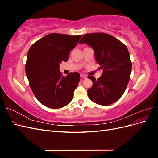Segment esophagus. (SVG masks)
Listing matches in <instances>:
<instances>
[{
  "mask_svg": "<svg viewBox=\"0 0 158 158\" xmlns=\"http://www.w3.org/2000/svg\"><path fill=\"white\" fill-rule=\"evenodd\" d=\"M80 77L82 78H86L87 76H86V75L83 74H80Z\"/></svg>",
  "mask_w": 158,
  "mask_h": 158,
  "instance_id": "esophagus-1",
  "label": "esophagus"
}]
</instances>
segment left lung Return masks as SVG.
Here are the masks:
<instances>
[{
	"instance_id": "8db88e82",
	"label": "left lung",
	"mask_w": 158,
	"mask_h": 158,
	"mask_svg": "<svg viewBox=\"0 0 158 158\" xmlns=\"http://www.w3.org/2000/svg\"><path fill=\"white\" fill-rule=\"evenodd\" d=\"M79 44H86L94 50L95 58L103 73L95 80L88 76L93 85L88 89L93 102L109 106L120 98L127 87L132 70V63L127 46L114 37L106 33L85 34Z\"/></svg>"
}]
</instances>
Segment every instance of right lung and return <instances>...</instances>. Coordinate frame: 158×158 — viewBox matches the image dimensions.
Returning <instances> with one entry per match:
<instances>
[{"label":"right lung","mask_w":158,"mask_h":158,"mask_svg":"<svg viewBox=\"0 0 158 158\" xmlns=\"http://www.w3.org/2000/svg\"><path fill=\"white\" fill-rule=\"evenodd\" d=\"M81 36L52 33L34 43L28 51L26 76L33 94L44 106L59 109L73 99L80 74L74 72L64 76L59 64L68 60L70 51Z\"/></svg>","instance_id":"right-lung-1"}]
</instances>
